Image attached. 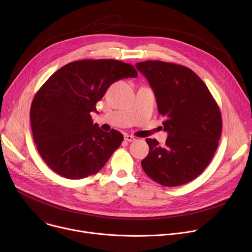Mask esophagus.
Here are the masks:
<instances>
[{"label":"esophagus","mask_w":252,"mask_h":252,"mask_svg":"<svg viewBox=\"0 0 252 252\" xmlns=\"http://www.w3.org/2000/svg\"><path fill=\"white\" fill-rule=\"evenodd\" d=\"M124 138H125V140H126V141H133V140H135V137L133 136V135H130V134H125V136H124Z\"/></svg>","instance_id":"obj_1"}]
</instances>
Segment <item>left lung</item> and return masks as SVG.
I'll list each match as a JSON object with an SVG mask.
<instances>
[{"instance_id":"obj_1","label":"left lung","mask_w":252,"mask_h":252,"mask_svg":"<svg viewBox=\"0 0 252 252\" xmlns=\"http://www.w3.org/2000/svg\"><path fill=\"white\" fill-rule=\"evenodd\" d=\"M149 81L164 119L165 145L147 138L145 172L158 184L177 187L196 178L209 164L220 138V107L206 85L190 68L161 61L135 63Z\"/></svg>"}]
</instances>
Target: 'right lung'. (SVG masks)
I'll return each instance as SVG.
<instances>
[{"instance_id": "1", "label": "right lung", "mask_w": 252, "mask_h": 252, "mask_svg": "<svg viewBox=\"0 0 252 252\" xmlns=\"http://www.w3.org/2000/svg\"><path fill=\"white\" fill-rule=\"evenodd\" d=\"M136 77L133 65L110 59L71 62L49 78L32 99L30 118L35 146L51 169L81 179L103 167L124 136L101 130L91 113L112 84Z\"/></svg>"}]
</instances>
